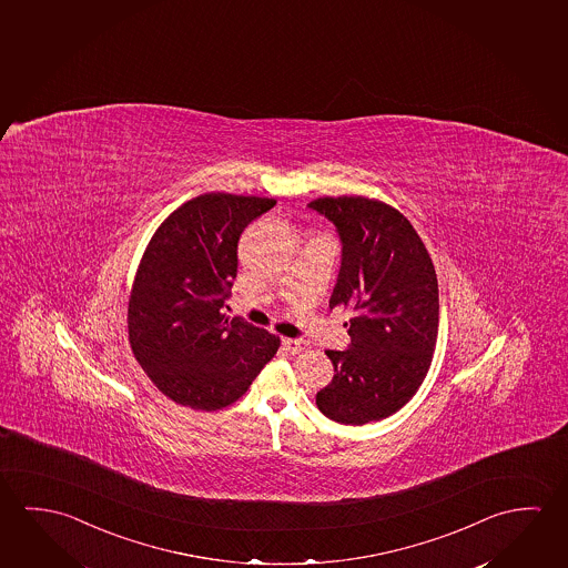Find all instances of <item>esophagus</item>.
<instances>
[{"mask_svg":"<svg viewBox=\"0 0 568 568\" xmlns=\"http://www.w3.org/2000/svg\"><path fill=\"white\" fill-rule=\"evenodd\" d=\"M282 345H284V349L290 353L304 352L307 347L306 342H302V339H294V337H284V339H282Z\"/></svg>","mask_w":568,"mask_h":568,"instance_id":"34e87169","label":"esophagus"}]
</instances>
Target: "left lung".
Returning <instances> with one entry per match:
<instances>
[{
    "label": "left lung",
    "instance_id": "1",
    "mask_svg": "<svg viewBox=\"0 0 568 568\" xmlns=\"http://www.w3.org/2000/svg\"><path fill=\"white\" fill-rule=\"evenodd\" d=\"M310 207L342 236L329 306L353 314L349 349L325 352L335 375L315 405L335 423H377L400 410L430 369L440 315L433 258L410 221L378 199L320 197Z\"/></svg>",
    "mask_w": 568,
    "mask_h": 568
}]
</instances>
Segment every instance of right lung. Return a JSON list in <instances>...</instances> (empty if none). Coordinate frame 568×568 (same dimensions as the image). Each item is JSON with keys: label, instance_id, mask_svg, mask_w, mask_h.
<instances>
[{"label": "right lung", "instance_id": "obj_1", "mask_svg": "<svg viewBox=\"0 0 568 568\" xmlns=\"http://www.w3.org/2000/svg\"><path fill=\"white\" fill-rule=\"evenodd\" d=\"M276 199L205 193L158 226L128 300V339L153 385L175 405H233L276 355L278 335L223 314L246 225Z\"/></svg>", "mask_w": 568, "mask_h": 568}]
</instances>
